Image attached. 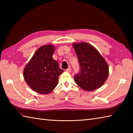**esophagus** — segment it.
<instances>
[{
  "label": "esophagus",
  "mask_w": 133,
  "mask_h": 133,
  "mask_svg": "<svg viewBox=\"0 0 133 133\" xmlns=\"http://www.w3.org/2000/svg\"><path fill=\"white\" fill-rule=\"evenodd\" d=\"M65 71H66L67 72L70 73V72H71V68H68L67 69H66V70H65Z\"/></svg>",
  "instance_id": "obj_1"
}]
</instances>
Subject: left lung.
Segmentation results:
<instances>
[{
    "mask_svg": "<svg viewBox=\"0 0 133 133\" xmlns=\"http://www.w3.org/2000/svg\"><path fill=\"white\" fill-rule=\"evenodd\" d=\"M81 71L74 77L75 83L86 91L99 88L108 78V64L95 48L88 43H74Z\"/></svg>",
    "mask_w": 133,
    "mask_h": 133,
    "instance_id": "1",
    "label": "left lung"
}]
</instances>
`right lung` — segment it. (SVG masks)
<instances>
[{"label":"right lung","instance_id":"add662e5","mask_svg":"<svg viewBox=\"0 0 133 133\" xmlns=\"http://www.w3.org/2000/svg\"><path fill=\"white\" fill-rule=\"evenodd\" d=\"M55 46L47 44L39 47L23 70L25 81L33 91L47 94L57 86L58 77L63 72L58 62L52 58Z\"/></svg>","mask_w":133,"mask_h":133}]
</instances>
